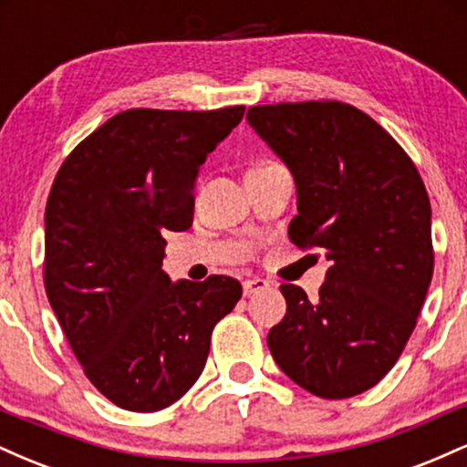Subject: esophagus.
I'll list each match as a JSON object with an SVG mask.
<instances>
[{
    "instance_id": "esophagus-1",
    "label": "esophagus",
    "mask_w": 467,
    "mask_h": 467,
    "mask_svg": "<svg viewBox=\"0 0 467 467\" xmlns=\"http://www.w3.org/2000/svg\"><path fill=\"white\" fill-rule=\"evenodd\" d=\"M270 287V283L264 281V278H245L244 281V294L245 296H252V294H259L264 292V289Z\"/></svg>"
}]
</instances>
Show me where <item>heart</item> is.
Instances as JSON below:
<instances>
[{"mask_svg": "<svg viewBox=\"0 0 467 467\" xmlns=\"http://www.w3.org/2000/svg\"><path fill=\"white\" fill-rule=\"evenodd\" d=\"M276 162H261V164H256L254 169H265V166H275Z\"/></svg>", "mask_w": 467, "mask_h": 467, "instance_id": "obj_1", "label": "heart"}]
</instances>
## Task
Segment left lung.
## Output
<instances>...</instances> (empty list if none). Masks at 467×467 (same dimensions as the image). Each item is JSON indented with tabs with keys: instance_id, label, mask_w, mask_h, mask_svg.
<instances>
[{
	"instance_id": "obj_1",
	"label": "left lung",
	"mask_w": 467,
	"mask_h": 467,
	"mask_svg": "<svg viewBox=\"0 0 467 467\" xmlns=\"http://www.w3.org/2000/svg\"><path fill=\"white\" fill-rule=\"evenodd\" d=\"M248 122L296 182L289 239L331 261L318 303L283 283L287 312L267 347L309 393L360 395L398 362L426 301L435 267L426 186L393 136L353 105H259Z\"/></svg>"
}]
</instances>
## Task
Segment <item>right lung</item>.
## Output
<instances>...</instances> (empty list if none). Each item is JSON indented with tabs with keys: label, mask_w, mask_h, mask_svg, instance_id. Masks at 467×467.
<instances>
[{
	"label": "right lung",
	"mask_w": 467,
	"mask_h": 467,
	"mask_svg": "<svg viewBox=\"0 0 467 467\" xmlns=\"http://www.w3.org/2000/svg\"><path fill=\"white\" fill-rule=\"evenodd\" d=\"M244 111H120L58 169L46 203L47 301L89 382L120 409L178 401L241 298L222 275L171 283L162 233L191 228L200 166Z\"/></svg>",
	"instance_id": "1"
}]
</instances>
